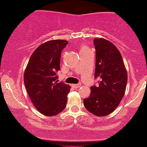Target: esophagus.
<instances>
[{
  "label": "esophagus",
  "instance_id": "esophagus-1",
  "mask_svg": "<svg viewBox=\"0 0 147 147\" xmlns=\"http://www.w3.org/2000/svg\"><path fill=\"white\" fill-rule=\"evenodd\" d=\"M73 87H74V88L77 89L79 87H81V84H73Z\"/></svg>",
  "mask_w": 147,
  "mask_h": 147
}]
</instances>
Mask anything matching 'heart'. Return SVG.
I'll return each mask as SVG.
<instances>
[{
	"label": "heart",
	"instance_id": "heart-1",
	"mask_svg": "<svg viewBox=\"0 0 147 147\" xmlns=\"http://www.w3.org/2000/svg\"><path fill=\"white\" fill-rule=\"evenodd\" d=\"M87 49H89L88 48H87V47H86L85 45H82V47H81V49H80V52L81 51H84V50H87Z\"/></svg>",
	"mask_w": 147,
	"mask_h": 147
}]
</instances>
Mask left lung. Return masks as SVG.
<instances>
[{"mask_svg": "<svg viewBox=\"0 0 147 147\" xmlns=\"http://www.w3.org/2000/svg\"><path fill=\"white\" fill-rule=\"evenodd\" d=\"M96 49L95 77L98 85L91 87L90 97L84 98L88 111L98 117L111 114L119 106L125 95L127 74L119 49L109 41L95 38Z\"/></svg>", "mask_w": 147, "mask_h": 147, "instance_id": "8db88e82", "label": "left lung"}]
</instances>
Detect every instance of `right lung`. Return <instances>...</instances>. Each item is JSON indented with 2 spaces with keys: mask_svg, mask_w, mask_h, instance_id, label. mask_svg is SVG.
<instances>
[{
  "mask_svg": "<svg viewBox=\"0 0 147 147\" xmlns=\"http://www.w3.org/2000/svg\"><path fill=\"white\" fill-rule=\"evenodd\" d=\"M65 40H51L35 49L24 73V83L32 103L41 114L55 116L65 109L71 87L57 82L61 52Z\"/></svg>",
  "mask_w": 147,
  "mask_h": 147,
  "instance_id": "1",
  "label": "right lung"
}]
</instances>
